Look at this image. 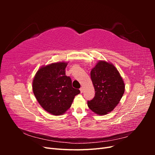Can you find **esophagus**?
I'll return each instance as SVG.
<instances>
[{"instance_id": "34e87169", "label": "esophagus", "mask_w": 155, "mask_h": 155, "mask_svg": "<svg viewBox=\"0 0 155 155\" xmlns=\"http://www.w3.org/2000/svg\"><path fill=\"white\" fill-rule=\"evenodd\" d=\"M79 90H80L81 93H83V87H81L80 89H79Z\"/></svg>"}]
</instances>
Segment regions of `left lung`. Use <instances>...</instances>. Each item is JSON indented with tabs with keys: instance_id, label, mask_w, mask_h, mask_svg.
Instances as JSON below:
<instances>
[{
	"instance_id": "obj_1",
	"label": "left lung",
	"mask_w": 155,
	"mask_h": 155,
	"mask_svg": "<svg viewBox=\"0 0 155 155\" xmlns=\"http://www.w3.org/2000/svg\"><path fill=\"white\" fill-rule=\"evenodd\" d=\"M95 96L88 101L89 109L96 114L105 115L119 104L125 92V83L112 63L100 61L91 72Z\"/></svg>"
}]
</instances>
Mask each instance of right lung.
I'll use <instances>...</instances> for the list:
<instances>
[{
    "instance_id": "right-lung-1",
    "label": "right lung",
    "mask_w": 155,
    "mask_h": 155,
    "mask_svg": "<svg viewBox=\"0 0 155 155\" xmlns=\"http://www.w3.org/2000/svg\"><path fill=\"white\" fill-rule=\"evenodd\" d=\"M67 63L58 62L41 67L35 75L32 88L37 101L50 114H63L74 97L80 93L72 86L71 78L65 74Z\"/></svg>"
}]
</instances>
